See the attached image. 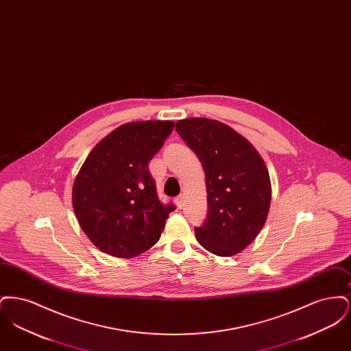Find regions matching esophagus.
I'll list each match as a JSON object with an SVG mask.
<instances>
[{
    "mask_svg": "<svg viewBox=\"0 0 351 351\" xmlns=\"http://www.w3.org/2000/svg\"><path fill=\"white\" fill-rule=\"evenodd\" d=\"M175 202H176V205H178V208L179 209H182L184 206V196L183 195H180V196H178L176 199H175Z\"/></svg>",
    "mask_w": 351,
    "mask_h": 351,
    "instance_id": "34e87169",
    "label": "esophagus"
}]
</instances>
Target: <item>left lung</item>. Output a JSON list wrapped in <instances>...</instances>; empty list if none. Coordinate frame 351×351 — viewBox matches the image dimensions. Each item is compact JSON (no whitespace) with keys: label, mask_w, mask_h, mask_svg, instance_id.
I'll return each instance as SVG.
<instances>
[{"label":"left lung","mask_w":351,"mask_h":351,"mask_svg":"<svg viewBox=\"0 0 351 351\" xmlns=\"http://www.w3.org/2000/svg\"><path fill=\"white\" fill-rule=\"evenodd\" d=\"M176 132L205 171L208 215L195 228L199 243L219 256L245 250L269 209L271 183L263 159L246 138L216 119H182Z\"/></svg>","instance_id":"left-lung-1"}]
</instances>
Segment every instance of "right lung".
<instances>
[{"label":"right lung","mask_w":351,"mask_h":351,"mask_svg":"<svg viewBox=\"0 0 351 351\" xmlns=\"http://www.w3.org/2000/svg\"><path fill=\"white\" fill-rule=\"evenodd\" d=\"M172 121L119 126L90 151L72 189L77 221L101 251L134 258L160 238L173 204H163L149 162L172 133Z\"/></svg>","instance_id":"right-lung-1"}]
</instances>
